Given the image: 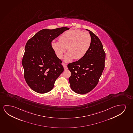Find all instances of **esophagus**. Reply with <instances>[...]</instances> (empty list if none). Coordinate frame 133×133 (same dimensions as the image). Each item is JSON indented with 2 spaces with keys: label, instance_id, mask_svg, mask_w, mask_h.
Here are the masks:
<instances>
[{
  "label": "esophagus",
  "instance_id": "obj_1",
  "mask_svg": "<svg viewBox=\"0 0 133 133\" xmlns=\"http://www.w3.org/2000/svg\"><path fill=\"white\" fill-rule=\"evenodd\" d=\"M63 68H64V70H67L68 68L67 66V64H65V63H63Z\"/></svg>",
  "mask_w": 133,
  "mask_h": 133
}]
</instances>
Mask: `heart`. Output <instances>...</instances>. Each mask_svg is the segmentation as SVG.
Wrapping results in <instances>:
<instances>
[{
  "label": "heart",
  "mask_w": 133,
  "mask_h": 133,
  "mask_svg": "<svg viewBox=\"0 0 133 133\" xmlns=\"http://www.w3.org/2000/svg\"><path fill=\"white\" fill-rule=\"evenodd\" d=\"M92 38L89 33L78 29L66 31L59 37V41H53L52 47L61 58L67 48L68 53L64 57L65 61H70L74 58L78 60L84 57L90 48Z\"/></svg>",
  "instance_id": "1"
}]
</instances>
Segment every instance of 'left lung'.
I'll use <instances>...</instances> for the list:
<instances>
[{
    "label": "left lung",
    "mask_w": 133,
    "mask_h": 133,
    "mask_svg": "<svg viewBox=\"0 0 133 133\" xmlns=\"http://www.w3.org/2000/svg\"><path fill=\"white\" fill-rule=\"evenodd\" d=\"M87 30L92 38L90 48L84 57L67 65L71 74L69 79L70 88L80 94L88 93L97 86L104 70L105 59L100 39L92 31Z\"/></svg>",
    "instance_id": "obj_1"
}]
</instances>
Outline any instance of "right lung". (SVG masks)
<instances>
[{"mask_svg": "<svg viewBox=\"0 0 133 133\" xmlns=\"http://www.w3.org/2000/svg\"><path fill=\"white\" fill-rule=\"evenodd\" d=\"M69 29L67 27L44 29L27 41L22 60L24 77L35 92L45 94L50 91L63 71L62 61L56 55L51 42Z\"/></svg>", "mask_w": 133, "mask_h": 133, "instance_id": "right-lung-1", "label": "right lung"}]
</instances>
